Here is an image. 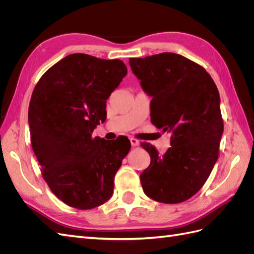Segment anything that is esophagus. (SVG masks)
Here are the masks:
<instances>
[{"mask_svg": "<svg viewBox=\"0 0 254 254\" xmlns=\"http://www.w3.org/2000/svg\"><path fill=\"white\" fill-rule=\"evenodd\" d=\"M130 143H131V146L132 147H135V146L139 145V141H137L136 139H134V137H130Z\"/></svg>", "mask_w": 254, "mask_h": 254, "instance_id": "34e87169", "label": "esophagus"}]
</instances>
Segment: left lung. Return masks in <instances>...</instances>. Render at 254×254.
Segmentation results:
<instances>
[{"instance_id":"8db88e82","label":"left lung","mask_w":254,"mask_h":254,"mask_svg":"<svg viewBox=\"0 0 254 254\" xmlns=\"http://www.w3.org/2000/svg\"><path fill=\"white\" fill-rule=\"evenodd\" d=\"M150 102V121L171 133L164 155L148 143L142 146L150 165L141 174L144 193L163 203H179L202 188L218 159L224 132L216 84L202 66L175 53L130 58Z\"/></svg>"}]
</instances>
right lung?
I'll list each match as a JSON object with an SVG mask.
<instances>
[{
  "mask_svg": "<svg viewBox=\"0 0 254 254\" xmlns=\"http://www.w3.org/2000/svg\"><path fill=\"white\" fill-rule=\"evenodd\" d=\"M127 75L122 60L72 54L43 74L28 108L30 140L42 176L61 201L90 210L108 201L114 176L130 150L127 137L92 132L107 118L106 102Z\"/></svg>",
  "mask_w": 254,
  "mask_h": 254,
  "instance_id": "1",
  "label": "right lung"
}]
</instances>
